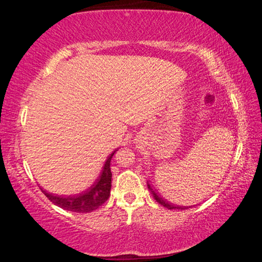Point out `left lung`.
<instances>
[{
	"instance_id": "1",
	"label": "left lung",
	"mask_w": 262,
	"mask_h": 262,
	"mask_svg": "<svg viewBox=\"0 0 262 262\" xmlns=\"http://www.w3.org/2000/svg\"><path fill=\"white\" fill-rule=\"evenodd\" d=\"M148 188L151 190V194L154 195V198H155V200H156L159 205H162V206H164L165 208H167V209H187V207H181V206H174V205H172V203H168L166 200H163V198H161V196H158L157 195V193L155 192V190L151 188V186H150L149 184H148Z\"/></svg>"
}]
</instances>
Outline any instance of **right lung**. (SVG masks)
Listing matches in <instances>:
<instances>
[{
  "label": "right lung",
  "mask_w": 262,
  "mask_h": 262,
  "mask_svg": "<svg viewBox=\"0 0 262 262\" xmlns=\"http://www.w3.org/2000/svg\"><path fill=\"white\" fill-rule=\"evenodd\" d=\"M117 150L110 155L108 158L101 170L99 178L96 180V183L89 187L86 190L69 195V196H62V195H53L47 193L46 190H42V193L46 195L48 200H51L54 205L62 208L64 210L75 211V212H91L99 208L105 201H107L111 192V183H112V172H111V159Z\"/></svg>",
  "instance_id": "1"
}]
</instances>
